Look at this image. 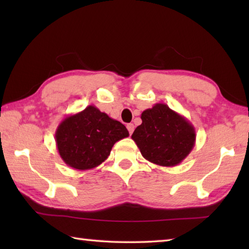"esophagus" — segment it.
I'll list each match as a JSON object with an SVG mask.
<instances>
[{"mask_svg": "<svg viewBox=\"0 0 249 249\" xmlns=\"http://www.w3.org/2000/svg\"><path fill=\"white\" fill-rule=\"evenodd\" d=\"M126 127H127V129H128L129 135H132V134H133V132H134V127H135L134 124H132V123H130V124H127V126H126Z\"/></svg>", "mask_w": 249, "mask_h": 249, "instance_id": "obj_1", "label": "esophagus"}]
</instances>
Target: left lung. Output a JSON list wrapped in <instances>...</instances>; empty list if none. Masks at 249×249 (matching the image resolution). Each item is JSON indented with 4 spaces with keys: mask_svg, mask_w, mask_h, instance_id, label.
<instances>
[{
    "mask_svg": "<svg viewBox=\"0 0 249 249\" xmlns=\"http://www.w3.org/2000/svg\"><path fill=\"white\" fill-rule=\"evenodd\" d=\"M132 140L142 157L155 165L175 167L191 153L196 144V128L183 115L167 104L157 103L142 113Z\"/></svg>",
    "mask_w": 249,
    "mask_h": 249,
    "instance_id": "1",
    "label": "left lung"
}]
</instances>
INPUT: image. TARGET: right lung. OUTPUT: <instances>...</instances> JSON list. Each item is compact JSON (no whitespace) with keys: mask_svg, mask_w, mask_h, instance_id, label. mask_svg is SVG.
Returning a JSON list of instances; mask_svg holds the SVG:
<instances>
[{"mask_svg":"<svg viewBox=\"0 0 249 249\" xmlns=\"http://www.w3.org/2000/svg\"><path fill=\"white\" fill-rule=\"evenodd\" d=\"M128 136L127 128L121 122L89 105L62 120L54 140L67 166L75 170H89L107 159L116 142Z\"/></svg>","mask_w":249,"mask_h":249,"instance_id":"right-lung-1","label":"right lung"}]
</instances>
